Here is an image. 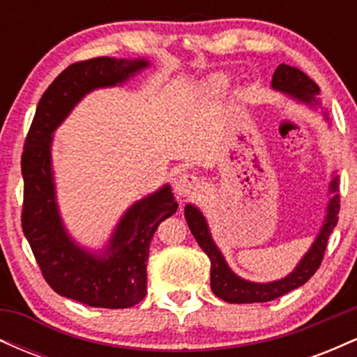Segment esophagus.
<instances>
[{"label":"esophagus","mask_w":357,"mask_h":357,"mask_svg":"<svg viewBox=\"0 0 357 357\" xmlns=\"http://www.w3.org/2000/svg\"><path fill=\"white\" fill-rule=\"evenodd\" d=\"M199 179L196 178L195 174L191 173H183L178 176L174 183V191L178 192L179 196L186 198V196H192L199 191Z\"/></svg>","instance_id":"obj_1"}]
</instances>
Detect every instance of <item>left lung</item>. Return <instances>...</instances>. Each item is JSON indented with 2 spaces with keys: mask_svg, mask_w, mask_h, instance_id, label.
<instances>
[{
  "mask_svg": "<svg viewBox=\"0 0 357 357\" xmlns=\"http://www.w3.org/2000/svg\"><path fill=\"white\" fill-rule=\"evenodd\" d=\"M272 87L280 90V92L289 93V96L296 97V99L304 100L307 104H319L317 96L321 92L319 85L309 75H305L304 72L298 70L296 67H290V65H278L272 77ZM337 188V178H334L333 183H331V192H334V196L331 198L329 206H327L326 223H324L321 233L315 238L312 248L307 252V255L302 258L301 264L297 265V268L289 277L277 282H270V284H255V282L243 280V278L235 275L228 268L227 261H225L220 250L216 248L215 241L211 240L206 220H204L202 211L188 204L184 208V218L188 221V227H190L192 236L198 241L199 247L203 248V252L210 257L211 261L210 275L213 294L216 297L223 298L225 302H230V304H255V302L275 301V298L285 296L290 290L304 285L317 272V268L321 267L324 253H326L327 240H329V235L333 233L335 225H337L339 208H341L339 195H335Z\"/></svg>",
  "mask_w": 357,
  "mask_h": 357,
  "instance_id": "8db88e82",
  "label": "left lung"
}]
</instances>
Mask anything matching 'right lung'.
<instances>
[{"instance_id": "add662e5", "label": "right lung", "mask_w": 357, "mask_h": 357, "mask_svg": "<svg viewBox=\"0 0 357 357\" xmlns=\"http://www.w3.org/2000/svg\"><path fill=\"white\" fill-rule=\"evenodd\" d=\"M147 67L146 60L99 56L75 61L52 82L36 107L22 154V228L47 284L90 307L127 309L146 297V261L159 223L178 210L169 186L129 208L109 248L97 257L77 247L61 227L50 167L52 132L85 93L110 87Z\"/></svg>"}]
</instances>
